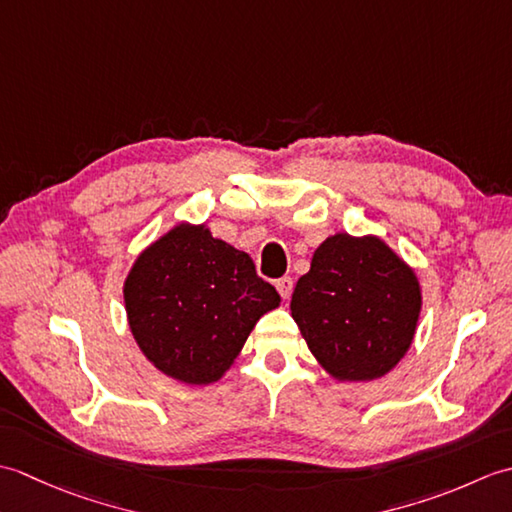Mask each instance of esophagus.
Returning <instances> with one entry per match:
<instances>
[{"instance_id": "1", "label": "esophagus", "mask_w": 512, "mask_h": 512, "mask_svg": "<svg viewBox=\"0 0 512 512\" xmlns=\"http://www.w3.org/2000/svg\"><path fill=\"white\" fill-rule=\"evenodd\" d=\"M275 288L279 290V295H281V299H290V295H292V277H281V279H277L275 281Z\"/></svg>"}]
</instances>
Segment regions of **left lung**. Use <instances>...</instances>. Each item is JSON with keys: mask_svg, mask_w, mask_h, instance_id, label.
Returning <instances> with one entry per match:
<instances>
[{"mask_svg": "<svg viewBox=\"0 0 512 512\" xmlns=\"http://www.w3.org/2000/svg\"><path fill=\"white\" fill-rule=\"evenodd\" d=\"M422 306L413 270L378 237L339 233L314 250L290 310L310 352L339 380H374L413 341Z\"/></svg>", "mask_w": 512, "mask_h": 512, "instance_id": "obj_1", "label": "left lung"}]
</instances>
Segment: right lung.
<instances>
[{"mask_svg":"<svg viewBox=\"0 0 512 512\" xmlns=\"http://www.w3.org/2000/svg\"><path fill=\"white\" fill-rule=\"evenodd\" d=\"M129 328L160 372L209 385L233 365L277 290L244 250L209 228L178 224L136 259L125 281Z\"/></svg>","mask_w":512,"mask_h":512,"instance_id":"right-lung-1","label":"right lung"}]
</instances>
